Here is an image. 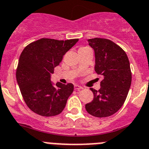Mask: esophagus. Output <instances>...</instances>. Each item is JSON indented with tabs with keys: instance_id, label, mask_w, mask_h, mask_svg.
Returning a JSON list of instances; mask_svg holds the SVG:
<instances>
[{
	"instance_id": "34e87169",
	"label": "esophagus",
	"mask_w": 149,
	"mask_h": 149,
	"mask_svg": "<svg viewBox=\"0 0 149 149\" xmlns=\"http://www.w3.org/2000/svg\"><path fill=\"white\" fill-rule=\"evenodd\" d=\"M74 88H75V90H76V91H80V90L83 89L82 87L79 86V85H78V84H76V85H75Z\"/></svg>"
}]
</instances>
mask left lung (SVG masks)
<instances>
[{
    "label": "left lung",
    "instance_id": "8db88e82",
    "mask_svg": "<svg viewBox=\"0 0 149 149\" xmlns=\"http://www.w3.org/2000/svg\"><path fill=\"white\" fill-rule=\"evenodd\" d=\"M95 53V71L103 77L99 91L91 88L93 100L85 104L88 113L96 117L111 116L120 109L131 84L130 63L125 52L111 40L88 39Z\"/></svg>",
    "mask_w": 149,
    "mask_h": 149
}]
</instances>
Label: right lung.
Instances as JSON below:
<instances>
[{"instance_id": "1", "label": "right lung", "mask_w": 149, "mask_h": 149, "mask_svg": "<svg viewBox=\"0 0 149 149\" xmlns=\"http://www.w3.org/2000/svg\"><path fill=\"white\" fill-rule=\"evenodd\" d=\"M79 39L41 38L29 44L20 56L16 79L26 105L34 113L53 116L62 112L73 84L51 81L54 68Z\"/></svg>"}]
</instances>
